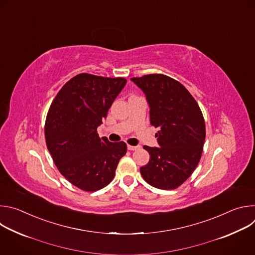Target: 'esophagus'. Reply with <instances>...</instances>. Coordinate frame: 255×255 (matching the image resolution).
I'll return each instance as SVG.
<instances>
[{
	"instance_id": "1",
	"label": "esophagus",
	"mask_w": 255,
	"mask_h": 255,
	"mask_svg": "<svg viewBox=\"0 0 255 255\" xmlns=\"http://www.w3.org/2000/svg\"><path fill=\"white\" fill-rule=\"evenodd\" d=\"M140 145H135V146H133V145H127V148H128V150H131V151H133V150H138V149H140Z\"/></svg>"
}]
</instances>
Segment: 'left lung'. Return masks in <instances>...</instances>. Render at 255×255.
Segmentation results:
<instances>
[{"label": "left lung", "instance_id": "8db88e82", "mask_svg": "<svg viewBox=\"0 0 255 255\" xmlns=\"http://www.w3.org/2000/svg\"><path fill=\"white\" fill-rule=\"evenodd\" d=\"M131 81L144 93L149 105L150 124L159 147L143 146L149 162L140 167L143 178L161 190H172L186 181L203 152L206 128L201 109L190 92L164 75H147Z\"/></svg>", "mask_w": 255, "mask_h": 255}]
</instances>
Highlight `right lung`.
<instances>
[{
    "mask_svg": "<svg viewBox=\"0 0 255 255\" xmlns=\"http://www.w3.org/2000/svg\"><path fill=\"white\" fill-rule=\"evenodd\" d=\"M126 83L123 78L81 74L61 88L49 108L48 151L60 173L83 191L95 192L110 184L127 152L125 142L113 143L97 133Z\"/></svg>",
    "mask_w": 255,
    "mask_h": 255,
    "instance_id": "obj_1",
    "label": "right lung"
}]
</instances>
